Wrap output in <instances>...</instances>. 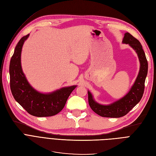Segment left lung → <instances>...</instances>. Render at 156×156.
Segmentation results:
<instances>
[{"mask_svg":"<svg viewBox=\"0 0 156 156\" xmlns=\"http://www.w3.org/2000/svg\"><path fill=\"white\" fill-rule=\"evenodd\" d=\"M122 43L128 44L137 54L140 62L139 74L129 92L124 97L108 105H102L96 101L91 92L88 90L90 107L94 112L103 117L120 118L125 116L140 101L144 93V83L148 73V61L142 45L128 32L124 34Z\"/></svg>","mask_w":156,"mask_h":156,"instance_id":"obj_1","label":"left lung"}]
</instances>
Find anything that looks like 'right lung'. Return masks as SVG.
<instances>
[{"instance_id": "add662e5", "label": "right lung", "mask_w": 156, "mask_h": 156, "mask_svg": "<svg viewBox=\"0 0 156 156\" xmlns=\"http://www.w3.org/2000/svg\"><path fill=\"white\" fill-rule=\"evenodd\" d=\"M29 34L23 36L17 44L10 64V88L16 101L30 115L37 117L51 116L62 110L70 94L77 85L62 87L42 93L36 90L27 81L21 67V51Z\"/></svg>"}]
</instances>
